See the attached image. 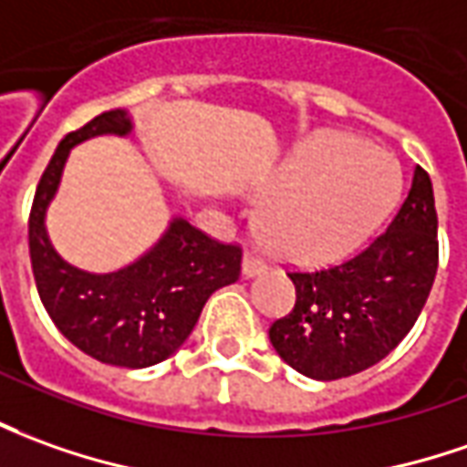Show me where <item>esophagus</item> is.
<instances>
[{
    "mask_svg": "<svg viewBox=\"0 0 467 467\" xmlns=\"http://www.w3.org/2000/svg\"><path fill=\"white\" fill-rule=\"evenodd\" d=\"M266 265L259 259V256H254V254H246L244 256V265H241V275L246 276V279H252L256 275H265Z\"/></svg>",
    "mask_w": 467,
    "mask_h": 467,
    "instance_id": "1",
    "label": "esophagus"
}]
</instances>
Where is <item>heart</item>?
I'll return each mask as SVG.
<instances>
[{"instance_id": "1", "label": "heart", "mask_w": 467, "mask_h": 467, "mask_svg": "<svg viewBox=\"0 0 467 467\" xmlns=\"http://www.w3.org/2000/svg\"><path fill=\"white\" fill-rule=\"evenodd\" d=\"M401 191V165L389 150L320 131L300 141L272 172L262 231L287 262L330 265L374 236Z\"/></svg>"}]
</instances>
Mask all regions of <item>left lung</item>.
I'll return each mask as SVG.
<instances>
[{
	"mask_svg": "<svg viewBox=\"0 0 467 467\" xmlns=\"http://www.w3.org/2000/svg\"><path fill=\"white\" fill-rule=\"evenodd\" d=\"M437 275L432 180L414 167L400 213L374 244L346 265L292 272V313L269 327L279 358L315 381L366 371L401 343Z\"/></svg>",
	"mask_w": 467,
	"mask_h": 467,
	"instance_id": "8db88e82",
	"label": "left lung"
}]
</instances>
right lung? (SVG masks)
Instances as JSON below:
<instances>
[{
  "label": "right lung",
  "instance_id": "add662e5",
  "mask_svg": "<svg viewBox=\"0 0 467 467\" xmlns=\"http://www.w3.org/2000/svg\"><path fill=\"white\" fill-rule=\"evenodd\" d=\"M131 131L130 111L114 109L57 144L32 202L30 259L45 310L76 348L101 363L147 368L188 340L215 289L239 279L241 249L218 244L182 215H172L147 252L114 272H86L56 252L45 218L70 150L93 137H130Z\"/></svg>",
  "mask_w": 467,
  "mask_h": 467
}]
</instances>
